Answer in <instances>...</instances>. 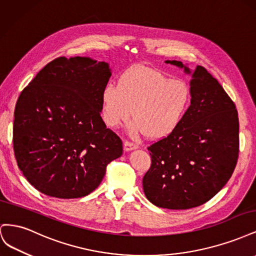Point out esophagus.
Masks as SVG:
<instances>
[{
  "label": "esophagus",
  "mask_w": 256,
  "mask_h": 256,
  "mask_svg": "<svg viewBox=\"0 0 256 256\" xmlns=\"http://www.w3.org/2000/svg\"><path fill=\"white\" fill-rule=\"evenodd\" d=\"M138 145L130 142V141H125V143H124V150H125L126 152H129V150H136L138 148Z\"/></svg>",
  "instance_id": "esophagus-1"
}]
</instances>
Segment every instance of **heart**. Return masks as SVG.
<instances>
[{
	"label": "heart",
	"mask_w": 256,
	"mask_h": 256,
	"mask_svg": "<svg viewBox=\"0 0 256 256\" xmlns=\"http://www.w3.org/2000/svg\"><path fill=\"white\" fill-rule=\"evenodd\" d=\"M191 100L189 85L170 79L157 69L134 66L124 72L116 86L102 92V112L108 126L118 127L130 118V129L150 138H161L180 125Z\"/></svg>",
	"instance_id": "heart-1"
}]
</instances>
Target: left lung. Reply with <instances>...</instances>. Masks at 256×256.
Masks as SVG:
<instances>
[{
	"mask_svg": "<svg viewBox=\"0 0 256 256\" xmlns=\"http://www.w3.org/2000/svg\"><path fill=\"white\" fill-rule=\"evenodd\" d=\"M190 69L180 60H166ZM190 82L191 104L172 134L147 147V200L161 208L189 209L212 198L228 182L239 154L238 112L220 83L202 66Z\"/></svg>",
	"mask_w": 256,
	"mask_h": 256,
	"instance_id": "obj_1",
	"label": "left lung"
}]
</instances>
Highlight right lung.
<instances>
[{"mask_svg": "<svg viewBox=\"0 0 256 256\" xmlns=\"http://www.w3.org/2000/svg\"><path fill=\"white\" fill-rule=\"evenodd\" d=\"M109 64L60 56L21 92L12 142L19 168L46 196L78 198L102 182L106 166L122 154L120 138L100 112Z\"/></svg>", "mask_w": 256, "mask_h": 256, "instance_id": "right-lung-1", "label": "right lung"}]
</instances>
